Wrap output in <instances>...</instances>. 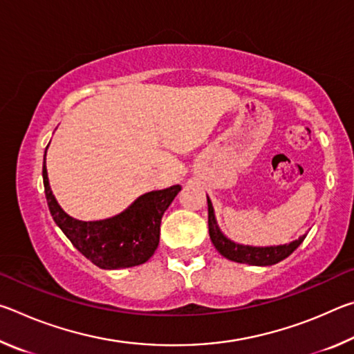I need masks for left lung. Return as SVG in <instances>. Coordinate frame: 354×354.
Returning a JSON list of instances; mask_svg holds the SVG:
<instances>
[{
    "label": "left lung",
    "mask_w": 354,
    "mask_h": 354,
    "mask_svg": "<svg viewBox=\"0 0 354 354\" xmlns=\"http://www.w3.org/2000/svg\"><path fill=\"white\" fill-rule=\"evenodd\" d=\"M207 223H209V236H211V241L214 247L217 248L221 256H225L226 259L241 262V263H250V266H273V263H278L287 256H290L293 251H295L301 242L306 239V236H301L298 241H293L290 243L284 245H277V247H250V245H241L236 243L227 239L223 232L220 231L217 225V220H215L214 207L212 203L207 196Z\"/></svg>",
    "instance_id": "8db88e82"
}]
</instances>
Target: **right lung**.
<instances>
[{
	"mask_svg": "<svg viewBox=\"0 0 354 354\" xmlns=\"http://www.w3.org/2000/svg\"><path fill=\"white\" fill-rule=\"evenodd\" d=\"M41 175L53 220L80 253L104 270L140 266L154 254L159 245L160 220L181 190V185H171L164 190L148 192L115 217L82 221L70 217L59 206L48 181L45 158Z\"/></svg>",
	"mask_w": 354,
	"mask_h": 354,
	"instance_id": "1",
	"label": "right lung"
}]
</instances>
